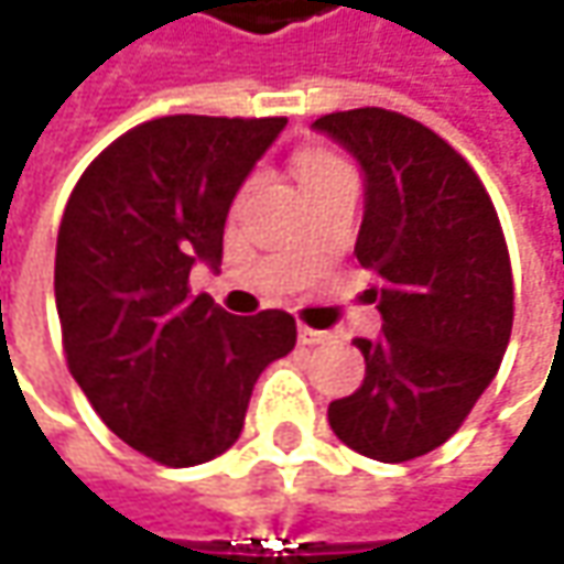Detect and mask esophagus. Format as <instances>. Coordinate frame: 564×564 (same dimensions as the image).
Here are the masks:
<instances>
[{"label": "esophagus", "instance_id": "1", "mask_svg": "<svg viewBox=\"0 0 564 564\" xmlns=\"http://www.w3.org/2000/svg\"><path fill=\"white\" fill-rule=\"evenodd\" d=\"M297 341L301 345H329L333 336L323 333V329H311V326H297Z\"/></svg>", "mask_w": 564, "mask_h": 564}]
</instances>
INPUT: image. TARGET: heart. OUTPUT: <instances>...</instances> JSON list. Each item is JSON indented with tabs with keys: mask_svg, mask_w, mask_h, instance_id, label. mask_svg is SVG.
Instances as JSON below:
<instances>
[{
	"mask_svg": "<svg viewBox=\"0 0 564 564\" xmlns=\"http://www.w3.org/2000/svg\"><path fill=\"white\" fill-rule=\"evenodd\" d=\"M336 156H329V153H319V150H304L297 160H294V169H297V178H301V185H307V182H314V178H323V175H329L333 169H338Z\"/></svg>",
	"mask_w": 564,
	"mask_h": 564,
	"instance_id": "heart-1",
	"label": "heart"
}]
</instances>
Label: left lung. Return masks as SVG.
I'll list each match as a JSON object with an SVG mask.
<instances>
[{
	"instance_id": "left-lung-1",
	"label": "left lung",
	"mask_w": 564,
	"mask_h": 564,
	"mask_svg": "<svg viewBox=\"0 0 564 564\" xmlns=\"http://www.w3.org/2000/svg\"><path fill=\"white\" fill-rule=\"evenodd\" d=\"M364 172L355 257L377 272L367 297L382 336L355 338L367 373L329 404L341 443L377 462H411L465 423L511 336V263L499 216L448 143L389 109L311 124Z\"/></svg>"
}]
</instances>
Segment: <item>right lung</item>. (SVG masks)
I'll return each mask as SVG.
<instances>
[{"instance_id":"right-lung-1","label":"right lung","mask_w":564,"mask_h":564,"mask_svg":"<svg viewBox=\"0 0 564 564\" xmlns=\"http://www.w3.org/2000/svg\"><path fill=\"white\" fill-rule=\"evenodd\" d=\"M285 119L165 116L109 143L68 197L55 307L68 370L121 443L169 467L223 455L250 392L294 348V316L191 294L223 267L228 209Z\"/></svg>"}]
</instances>
